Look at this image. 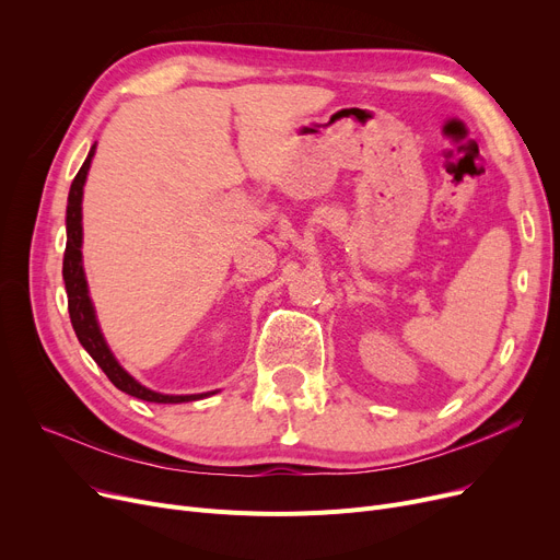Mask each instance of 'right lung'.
Segmentation results:
<instances>
[{"label":"right lung","instance_id":"right-lung-1","mask_svg":"<svg viewBox=\"0 0 560 560\" xmlns=\"http://www.w3.org/2000/svg\"><path fill=\"white\" fill-rule=\"evenodd\" d=\"M93 154H95V144L91 147L88 159L83 161L81 170L77 172L74 182L70 186V195H68V218H66L68 243H66V254H63V281H66V290H68V311H70L74 334H77L79 342L83 345V349L104 370V374L110 378V384L117 390H122L131 397H138L142 401H154V404H182V401H195V399H201V397H209L213 393L161 395V393H154L150 388L140 386L138 381L131 374H127L120 368V363L113 359L110 349L104 342V336L97 327L91 298H88V285H85L83 265H81V197H83L85 174H88V167H91Z\"/></svg>","mask_w":560,"mask_h":560}]
</instances>
